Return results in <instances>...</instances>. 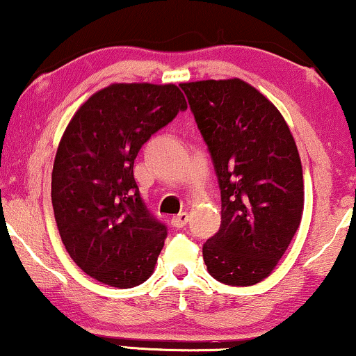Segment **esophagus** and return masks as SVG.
I'll list each match as a JSON object with an SVG mask.
<instances>
[{
    "instance_id": "esophagus-1",
    "label": "esophagus",
    "mask_w": 356,
    "mask_h": 356,
    "mask_svg": "<svg viewBox=\"0 0 356 356\" xmlns=\"http://www.w3.org/2000/svg\"><path fill=\"white\" fill-rule=\"evenodd\" d=\"M188 220H189L188 213H186V212H181V213H179V216L172 218V225H173L175 228H183V227L188 223Z\"/></svg>"
}]
</instances>
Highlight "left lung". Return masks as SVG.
<instances>
[{
	"instance_id": "left-lung-1",
	"label": "left lung",
	"mask_w": 356,
	"mask_h": 356,
	"mask_svg": "<svg viewBox=\"0 0 356 356\" xmlns=\"http://www.w3.org/2000/svg\"><path fill=\"white\" fill-rule=\"evenodd\" d=\"M179 86L222 196V223L204 243V262L222 284H259L284 256L303 216V168L293 136L275 105L245 81Z\"/></svg>"
}]
</instances>
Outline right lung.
<instances>
[{
    "instance_id": "right-lung-1",
    "label": "right lung",
    "mask_w": 356,
    "mask_h": 356,
    "mask_svg": "<svg viewBox=\"0 0 356 356\" xmlns=\"http://www.w3.org/2000/svg\"><path fill=\"white\" fill-rule=\"evenodd\" d=\"M186 108L175 84H110L67 124L53 163L51 202L63 245L92 279L131 289L152 275L167 227L140 197L134 160Z\"/></svg>"
}]
</instances>
